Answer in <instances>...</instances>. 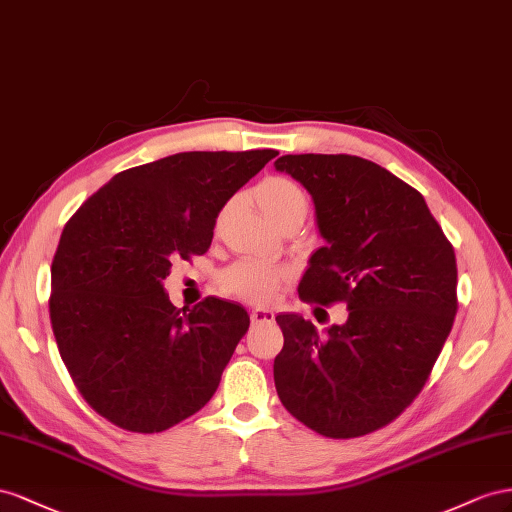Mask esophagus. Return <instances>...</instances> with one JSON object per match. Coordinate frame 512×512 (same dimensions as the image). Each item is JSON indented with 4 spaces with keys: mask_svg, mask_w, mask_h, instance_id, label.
Wrapping results in <instances>:
<instances>
[{
    "mask_svg": "<svg viewBox=\"0 0 512 512\" xmlns=\"http://www.w3.org/2000/svg\"><path fill=\"white\" fill-rule=\"evenodd\" d=\"M274 319V313L272 311H268V309H253L251 311V321H253V326H257V324H266V321H272Z\"/></svg>",
    "mask_w": 512,
    "mask_h": 512,
    "instance_id": "34e87169",
    "label": "esophagus"
}]
</instances>
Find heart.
<instances>
[{
  "instance_id": "1",
  "label": "heart",
  "mask_w": 512,
  "mask_h": 512,
  "mask_svg": "<svg viewBox=\"0 0 512 512\" xmlns=\"http://www.w3.org/2000/svg\"><path fill=\"white\" fill-rule=\"evenodd\" d=\"M255 199L259 210L268 216L276 227L289 221V218H302L309 210V197L302 186L283 175H268L255 188ZM283 283V272L274 270L259 261H238L227 268L221 276V285L227 294L242 300L264 304L270 302Z\"/></svg>"
}]
</instances>
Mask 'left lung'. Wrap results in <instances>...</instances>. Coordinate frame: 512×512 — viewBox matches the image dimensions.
<instances>
[{"label": "left lung", "instance_id": "8db88e82", "mask_svg": "<svg viewBox=\"0 0 512 512\" xmlns=\"http://www.w3.org/2000/svg\"><path fill=\"white\" fill-rule=\"evenodd\" d=\"M274 169L309 191L324 238L300 298L349 311L324 332L298 313L276 315V392L321 435H367L416 399L442 352L457 315L455 251L425 197L371 160L287 154Z\"/></svg>", "mask_w": 512, "mask_h": 512}]
</instances>
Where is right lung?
<instances>
[{"label": "right lung", "instance_id": "1", "mask_svg": "<svg viewBox=\"0 0 512 512\" xmlns=\"http://www.w3.org/2000/svg\"><path fill=\"white\" fill-rule=\"evenodd\" d=\"M279 154L182 152L126 169L66 223L51 264V326L83 399L113 425L158 433L206 405L246 334L238 302L175 309L173 259L203 255L216 216Z\"/></svg>", "mask_w": 512, "mask_h": 512}]
</instances>
